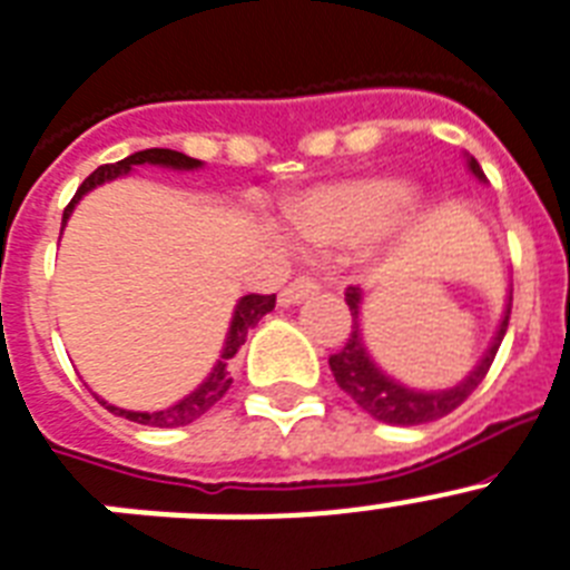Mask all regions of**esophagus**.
Here are the masks:
<instances>
[{
	"mask_svg": "<svg viewBox=\"0 0 570 570\" xmlns=\"http://www.w3.org/2000/svg\"><path fill=\"white\" fill-rule=\"evenodd\" d=\"M318 293V284H315L313 277L307 275H298L295 281H289V284L281 289V295H277V301L284 304V307H289V304H301L304 298H309V295Z\"/></svg>",
	"mask_w": 570,
	"mask_h": 570,
	"instance_id": "obj_1",
	"label": "esophagus"
}]
</instances>
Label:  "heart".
I'll use <instances>...</instances> for the list:
<instances>
[{"mask_svg": "<svg viewBox=\"0 0 570 570\" xmlns=\"http://www.w3.org/2000/svg\"><path fill=\"white\" fill-rule=\"evenodd\" d=\"M409 203L403 181H342L313 190L293 212V226L313 246H362L389 232Z\"/></svg>", "mask_w": 570, "mask_h": 570, "instance_id": "b5f03b06", "label": "heart"}]
</instances>
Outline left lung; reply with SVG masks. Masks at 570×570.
Wrapping results in <instances>:
<instances>
[{
	"label": "left lung",
	"mask_w": 570,
	"mask_h": 570,
	"mask_svg": "<svg viewBox=\"0 0 570 570\" xmlns=\"http://www.w3.org/2000/svg\"><path fill=\"white\" fill-rule=\"evenodd\" d=\"M466 161H470V170L478 179H487L481 165H478L472 156ZM344 301H347V307H351L353 315L351 336H347L342 351L330 356V371L336 376L338 389L347 396H353V403H356L358 409H365L371 417L391 425H420L452 414V411H455L458 405L484 382L492 358L499 353L501 338H504L507 333V324H510V304H507V313L499 324V333L492 338L490 351L484 353V358L478 362L475 371H472L461 385H455V389L449 391H414L382 374L380 367L374 365V358L367 356L365 342H362V330H358V304H362V295H358L356 286H347Z\"/></svg>",
	"instance_id": "obj_1"
}]
</instances>
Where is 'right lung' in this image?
I'll list each match as a JSON object with an SVG mask.
<instances>
[{
  "label": "right lung",
  "instance_id": "obj_1",
  "mask_svg": "<svg viewBox=\"0 0 570 570\" xmlns=\"http://www.w3.org/2000/svg\"><path fill=\"white\" fill-rule=\"evenodd\" d=\"M136 165H161V167H174V170H194V167H199L203 161L190 159V156H185V153L153 147V150L132 153V156H127V159H121V161H115V165H100L95 174L86 176L83 185L78 188V194L71 196V203L66 205L63 226H66V219L71 217V212H75V205H78L80 196L89 194V190L98 188V185H104V181L130 174ZM272 307H275V295H257V293L243 295V298L237 301V307H234L232 327H228V336H226V347H223V356L217 358V365H214L212 376H208V380H205L203 385L194 391V394H188L185 400H179L176 405H170V409L153 411V414H147V411H124V409H115V405H107V403L104 405H107L112 414H118V417H127V420H132V423H141V425L174 429V425L194 423L196 417H203L205 411L214 409V403H219V400L226 396V391L232 389V358L237 356V351H240L243 344H246L248 330L255 327L263 315L272 313Z\"/></svg>",
  "mask_w": 570,
  "mask_h": 570
}]
</instances>
